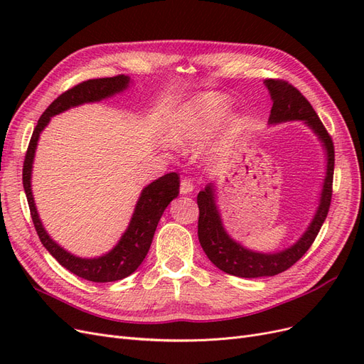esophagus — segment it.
I'll return each instance as SVG.
<instances>
[{"mask_svg": "<svg viewBox=\"0 0 364 364\" xmlns=\"http://www.w3.org/2000/svg\"><path fill=\"white\" fill-rule=\"evenodd\" d=\"M193 190H194V186H193V182H191V181H188V179L181 181V188H179V191H181L182 196L191 194Z\"/></svg>", "mask_w": 364, "mask_h": 364, "instance_id": "obj_1", "label": "esophagus"}]
</instances>
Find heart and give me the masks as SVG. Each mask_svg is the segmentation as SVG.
I'll list each match as a JSON object with an SVG mask.
<instances>
[{"instance_id": "b5f03b06", "label": "heart", "mask_w": 364, "mask_h": 364, "mask_svg": "<svg viewBox=\"0 0 364 364\" xmlns=\"http://www.w3.org/2000/svg\"><path fill=\"white\" fill-rule=\"evenodd\" d=\"M230 100L223 94L213 92L196 97L171 118L165 129V138L176 147L196 144L217 126L228 112ZM238 124L240 117L230 115L225 121V129L229 134Z\"/></svg>"}]
</instances>
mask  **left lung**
<instances>
[{"label":"left lung","mask_w":364,"mask_h":364,"mask_svg":"<svg viewBox=\"0 0 364 364\" xmlns=\"http://www.w3.org/2000/svg\"><path fill=\"white\" fill-rule=\"evenodd\" d=\"M264 85L269 90L273 102L269 124L277 126L289 123V121H302L321 141L326 161L325 178L316 213L304 234L291 246L277 252L252 250L229 235L217 205V186L214 182H209L205 190L197 194V205L200 211L197 234H199L200 246L215 267L238 278L274 277V274L290 269L296 261H299L321 230L333 196L334 146L313 106L294 86L282 80L269 79L264 80Z\"/></svg>","instance_id":"1"}]
</instances>
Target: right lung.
Wrapping results in <instances>:
<instances>
[{
    "label": "right lung",
    "instance_id": "1",
    "mask_svg": "<svg viewBox=\"0 0 364 364\" xmlns=\"http://www.w3.org/2000/svg\"><path fill=\"white\" fill-rule=\"evenodd\" d=\"M130 85L132 79L129 75H117L107 77V79L86 80L59 95L56 100L46 109V112L41 115L36 129L33 130L24 161V191L30 206L33 225L36 228L41 243L46 246V249L54 258L58 259L60 266L77 274L79 278L92 282H112L124 279L141 266V262L144 261L150 249L153 235H155L156 226L165 211V208H167L171 203V200L176 199L179 194V176L176 173H168L146 185L138 197V202L135 205L134 214L130 217L129 226L124 230V234L119 237L118 243L100 257L82 258L58 245L56 241L48 235L46 228H43L36 209L35 197H33L31 193L33 162H35V153L39 136L42 134V130L48 126L53 117L86 103H98L102 100H107V98L115 97L117 94L124 92Z\"/></svg>",
    "mask_w": 364,
    "mask_h": 364
}]
</instances>
